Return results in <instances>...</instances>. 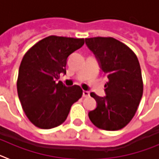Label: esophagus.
Here are the masks:
<instances>
[{
	"instance_id": "obj_1",
	"label": "esophagus",
	"mask_w": 159,
	"mask_h": 159,
	"mask_svg": "<svg viewBox=\"0 0 159 159\" xmlns=\"http://www.w3.org/2000/svg\"><path fill=\"white\" fill-rule=\"evenodd\" d=\"M83 96L85 97V98H88V97L90 96V92H88V91H84L83 92Z\"/></svg>"
}]
</instances>
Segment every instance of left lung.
I'll list each match as a JSON object with an SVG mask.
<instances>
[{"label":"left lung","mask_w":159,"mask_h":159,"mask_svg":"<svg viewBox=\"0 0 159 159\" xmlns=\"http://www.w3.org/2000/svg\"><path fill=\"white\" fill-rule=\"evenodd\" d=\"M85 43L108 79L104 86L106 96L90 94L97 102L96 108L88 113L90 120L102 130H120L133 119L143 96L139 60L130 48L115 38H87Z\"/></svg>","instance_id":"1"}]
</instances>
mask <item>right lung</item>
Wrapping results in <instances>:
<instances>
[{
    "instance_id": "obj_1",
    "label": "right lung",
    "mask_w": 159,
    "mask_h": 159,
    "mask_svg": "<svg viewBox=\"0 0 159 159\" xmlns=\"http://www.w3.org/2000/svg\"><path fill=\"white\" fill-rule=\"evenodd\" d=\"M84 39L49 36L32 46L24 56L19 67L17 93L29 121L41 129L62 124L71 105L80 99L78 85L66 87L60 79L66 74L69 55L80 48Z\"/></svg>"
}]
</instances>
